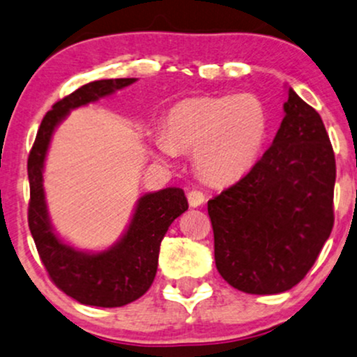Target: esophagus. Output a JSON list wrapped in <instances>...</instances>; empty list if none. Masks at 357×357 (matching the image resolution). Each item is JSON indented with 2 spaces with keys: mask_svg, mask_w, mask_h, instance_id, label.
Wrapping results in <instances>:
<instances>
[{
  "mask_svg": "<svg viewBox=\"0 0 357 357\" xmlns=\"http://www.w3.org/2000/svg\"><path fill=\"white\" fill-rule=\"evenodd\" d=\"M204 195L203 191H198V190H191L188 192V203H190L191 208H198L199 204L204 203Z\"/></svg>",
  "mask_w": 357,
  "mask_h": 357,
  "instance_id": "34e87169",
  "label": "esophagus"
}]
</instances>
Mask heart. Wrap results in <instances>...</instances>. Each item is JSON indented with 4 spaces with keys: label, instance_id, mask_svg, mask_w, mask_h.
<instances>
[{
    "label": "heart",
    "instance_id": "obj_1",
    "mask_svg": "<svg viewBox=\"0 0 357 357\" xmlns=\"http://www.w3.org/2000/svg\"><path fill=\"white\" fill-rule=\"evenodd\" d=\"M268 116L255 93L199 96L167 110L165 132L151 137L154 153L173 159L192 153L204 181L227 184L241 178L257 161L267 137Z\"/></svg>",
    "mask_w": 357,
    "mask_h": 357
}]
</instances>
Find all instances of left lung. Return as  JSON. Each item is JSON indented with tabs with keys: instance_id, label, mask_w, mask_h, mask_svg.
<instances>
[{
	"instance_id": "left-lung-1",
	"label": "left lung",
	"mask_w": 357,
	"mask_h": 357,
	"mask_svg": "<svg viewBox=\"0 0 357 357\" xmlns=\"http://www.w3.org/2000/svg\"><path fill=\"white\" fill-rule=\"evenodd\" d=\"M272 146L208 202L220 275L247 294L290 290L334 227L335 159L317 110L289 89Z\"/></svg>"
}]
</instances>
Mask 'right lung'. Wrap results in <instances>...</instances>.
Wrapping results in <instances>:
<instances>
[{
	"mask_svg": "<svg viewBox=\"0 0 357 357\" xmlns=\"http://www.w3.org/2000/svg\"><path fill=\"white\" fill-rule=\"evenodd\" d=\"M134 82L136 79L90 82L53 104L40 124L28 155V227L38 255L53 284L85 305L122 307L144 296L158 272L159 247L167 228L188 210L181 188L144 195L137 202L124 236L114 247L99 253L72 248L53 231L43 191V165L53 130L72 109L107 97Z\"/></svg>",
	"mask_w": 357,
	"mask_h": 357,
	"instance_id": "1",
	"label": "right lung"
}]
</instances>
